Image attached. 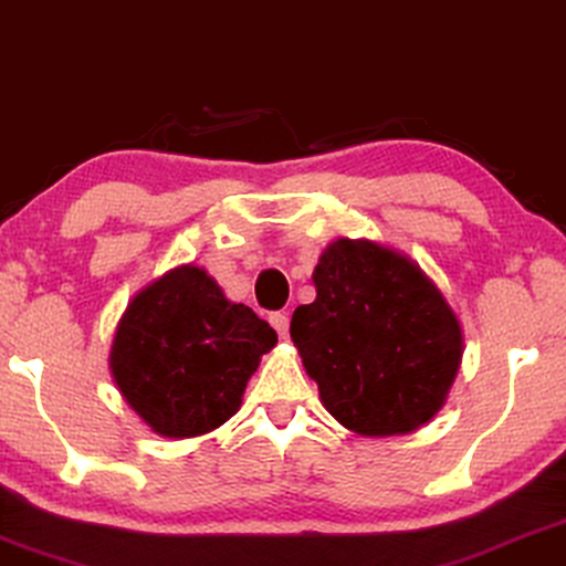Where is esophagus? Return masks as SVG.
<instances>
[{"mask_svg":"<svg viewBox=\"0 0 566 566\" xmlns=\"http://www.w3.org/2000/svg\"><path fill=\"white\" fill-rule=\"evenodd\" d=\"M270 324H273L275 332L281 337L289 335V314H285V312H275L273 316H270Z\"/></svg>","mask_w":566,"mask_h":566,"instance_id":"34e87169","label":"esophagus"}]
</instances>
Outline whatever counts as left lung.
I'll return each mask as SVG.
<instances>
[{
	"label": "left lung",
	"mask_w": 566,
	"mask_h": 566,
	"mask_svg": "<svg viewBox=\"0 0 566 566\" xmlns=\"http://www.w3.org/2000/svg\"><path fill=\"white\" fill-rule=\"evenodd\" d=\"M312 281L316 298L293 312L291 339L324 409L366 438L430 422L463 355L438 285L405 252L347 237L322 252Z\"/></svg>",
	"instance_id": "obj_1"
}]
</instances>
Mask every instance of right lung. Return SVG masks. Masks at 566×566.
Segmentation results:
<instances>
[{
  "mask_svg": "<svg viewBox=\"0 0 566 566\" xmlns=\"http://www.w3.org/2000/svg\"><path fill=\"white\" fill-rule=\"evenodd\" d=\"M275 343L265 319L190 262L130 298L113 337L111 376L151 432L198 438L239 412L247 381Z\"/></svg>",
  "mask_w": 566,
  "mask_h": 566,
  "instance_id": "add662e5",
  "label": "right lung"
}]
</instances>
